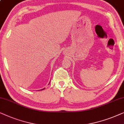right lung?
<instances>
[{"label": "right lung", "mask_w": 124, "mask_h": 124, "mask_svg": "<svg viewBox=\"0 0 124 124\" xmlns=\"http://www.w3.org/2000/svg\"><path fill=\"white\" fill-rule=\"evenodd\" d=\"M44 89H45V88H44V89H41V90H44Z\"/></svg>", "instance_id": "1"}]
</instances>
